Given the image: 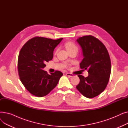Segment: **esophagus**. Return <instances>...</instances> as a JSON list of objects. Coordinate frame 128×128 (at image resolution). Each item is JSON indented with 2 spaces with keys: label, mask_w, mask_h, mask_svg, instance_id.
<instances>
[{
  "label": "esophagus",
  "mask_w": 128,
  "mask_h": 128,
  "mask_svg": "<svg viewBox=\"0 0 128 128\" xmlns=\"http://www.w3.org/2000/svg\"><path fill=\"white\" fill-rule=\"evenodd\" d=\"M66 75L68 76L69 77H73V75L72 74H70V73H69V72H67V73L66 74Z\"/></svg>",
  "instance_id": "1"
}]
</instances>
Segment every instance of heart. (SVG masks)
<instances>
[{
    "instance_id": "obj_1",
    "label": "heart",
    "mask_w": 128,
    "mask_h": 128,
    "mask_svg": "<svg viewBox=\"0 0 128 128\" xmlns=\"http://www.w3.org/2000/svg\"><path fill=\"white\" fill-rule=\"evenodd\" d=\"M65 46L66 47V49L68 50V52L72 51V50H78V47L76 46V44L75 43H74L73 42H66L65 44ZM58 50V49H57L56 50V53L57 52Z\"/></svg>"
}]
</instances>
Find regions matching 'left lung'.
<instances>
[{
  "instance_id": "obj_1",
  "label": "left lung",
  "mask_w": 128,
  "mask_h": 128,
  "mask_svg": "<svg viewBox=\"0 0 128 128\" xmlns=\"http://www.w3.org/2000/svg\"><path fill=\"white\" fill-rule=\"evenodd\" d=\"M76 41L81 46L84 58L80 63L82 69L88 70L89 75H78L80 82L77 90L86 98H93L101 93L109 82L111 62L104 44L91 35L79 37Z\"/></svg>"
}]
</instances>
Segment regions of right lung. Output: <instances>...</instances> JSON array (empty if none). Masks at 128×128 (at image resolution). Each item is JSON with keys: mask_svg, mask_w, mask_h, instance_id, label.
<instances>
[{"mask_svg": "<svg viewBox=\"0 0 128 128\" xmlns=\"http://www.w3.org/2000/svg\"><path fill=\"white\" fill-rule=\"evenodd\" d=\"M62 39L34 37L20 50L18 60V75L25 88L32 94L38 97L46 96L56 86L63 75L58 70L48 74L43 70L45 63L52 59L54 49Z\"/></svg>", "mask_w": 128, "mask_h": 128, "instance_id": "obj_1", "label": "right lung"}]
</instances>
